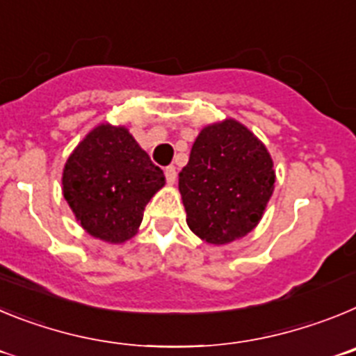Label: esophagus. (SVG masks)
Masks as SVG:
<instances>
[{
    "label": "esophagus",
    "instance_id": "1",
    "mask_svg": "<svg viewBox=\"0 0 356 356\" xmlns=\"http://www.w3.org/2000/svg\"><path fill=\"white\" fill-rule=\"evenodd\" d=\"M165 180H168L169 185H172L176 181V168L175 165H169V168H165Z\"/></svg>",
    "mask_w": 356,
    "mask_h": 356
}]
</instances>
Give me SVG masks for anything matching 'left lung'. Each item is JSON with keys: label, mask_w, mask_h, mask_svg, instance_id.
Wrapping results in <instances>:
<instances>
[{"label": "left lung", "mask_w": 356, "mask_h": 356, "mask_svg": "<svg viewBox=\"0 0 356 356\" xmlns=\"http://www.w3.org/2000/svg\"><path fill=\"white\" fill-rule=\"evenodd\" d=\"M178 176L188 228L210 246H225L253 232L276 181L266 144L232 118L197 134Z\"/></svg>", "instance_id": "8db88e82"}]
</instances>
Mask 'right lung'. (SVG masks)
<instances>
[{
	"label": "right lung",
	"instance_id": "add662e5",
	"mask_svg": "<svg viewBox=\"0 0 356 356\" xmlns=\"http://www.w3.org/2000/svg\"><path fill=\"white\" fill-rule=\"evenodd\" d=\"M165 185L127 127L102 122L85 135L62 171V193L81 228L108 244L130 241L144 209Z\"/></svg>",
	"mask_w": 356,
	"mask_h": 356
}]
</instances>
